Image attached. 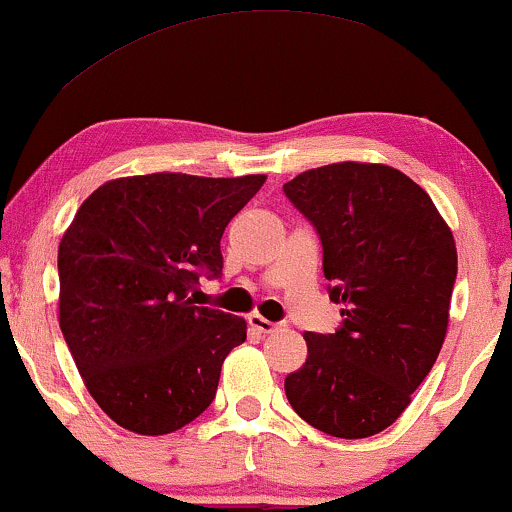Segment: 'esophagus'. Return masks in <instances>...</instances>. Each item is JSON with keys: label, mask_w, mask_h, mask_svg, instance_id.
I'll list each match as a JSON object with an SVG mask.
<instances>
[{"label": "esophagus", "mask_w": 512, "mask_h": 512, "mask_svg": "<svg viewBox=\"0 0 512 512\" xmlns=\"http://www.w3.org/2000/svg\"><path fill=\"white\" fill-rule=\"evenodd\" d=\"M249 326L254 328L256 333L270 335V333H275V330H280L282 323H273V321H268V318H263V316H258V314H251L249 316Z\"/></svg>", "instance_id": "obj_1"}]
</instances>
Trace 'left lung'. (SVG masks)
I'll use <instances>...</instances> for the list:
<instances>
[{"instance_id":"left-lung-1","label":"left lung","mask_w":512,"mask_h":512,"mask_svg":"<svg viewBox=\"0 0 512 512\" xmlns=\"http://www.w3.org/2000/svg\"><path fill=\"white\" fill-rule=\"evenodd\" d=\"M323 246L335 333H304L309 357L285 378L294 412L323 434L366 438L410 405L441 352L458 275L434 201L388 165L335 162L282 186Z\"/></svg>"}]
</instances>
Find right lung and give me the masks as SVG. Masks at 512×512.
Instances as JSON below:
<instances>
[{
    "label": "right lung",
    "mask_w": 512,
    "mask_h": 512,
    "mask_svg": "<svg viewBox=\"0 0 512 512\" xmlns=\"http://www.w3.org/2000/svg\"><path fill=\"white\" fill-rule=\"evenodd\" d=\"M263 182L155 172L81 203L59 242V328L112 422L162 436L208 410L246 321L194 306L191 290L220 278L222 232Z\"/></svg>",
    "instance_id": "1"
}]
</instances>
